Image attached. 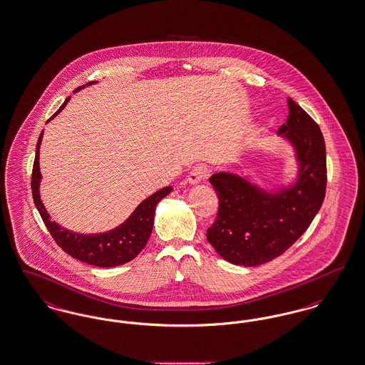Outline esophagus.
I'll return each instance as SVG.
<instances>
[{"label": "esophagus", "mask_w": 365, "mask_h": 365, "mask_svg": "<svg viewBox=\"0 0 365 365\" xmlns=\"http://www.w3.org/2000/svg\"><path fill=\"white\" fill-rule=\"evenodd\" d=\"M209 175V168L205 164H198L195 165L190 171V174L187 176V180L191 185H195L198 182H201L202 179H205Z\"/></svg>", "instance_id": "1"}]
</instances>
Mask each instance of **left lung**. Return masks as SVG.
<instances>
[{"instance_id":"left-lung-1","label":"left lung","mask_w":365,"mask_h":365,"mask_svg":"<svg viewBox=\"0 0 365 365\" xmlns=\"http://www.w3.org/2000/svg\"><path fill=\"white\" fill-rule=\"evenodd\" d=\"M287 104L289 116L279 134L297 152L299 173L293 186L268 192L238 175L209 178L219 210L207 238L225 260L237 265L255 267L283 255L312 223L326 195V143L320 127L292 98Z\"/></svg>"}]
</instances>
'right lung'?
Segmentation results:
<instances>
[{"label":"right lung","instance_id":"1","mask_svg":"<svg viewBox=\"0 0 365 365\" xmlns=\"http://www.w3.org/2000/svg\"><path fill=\"white\" fill-rule=\"evenodd\" d=\"M87 85H91V82ZM81 88L82 86L78 87L75 91ZM70 98L71 97H68L63 103L51 119H53L67 105ZM42 135L43 133H41L36 142L34 165H33V175H31V190H33L35 207L38 209L45 226L48 227L53 240L66 253H68L71 257L96 267H103V268L116 267L135 259L140 253V250L145 247L152 234L155 212H156L158 201L163 200L165 195H168L173 191V187L167 186L161 190L156 191L146 200H143L139 204L138 208L131 213V216L123 225L110 231L101 232V234L72 232L70 230L51 220V216L46 212L39 197V182L42 178L39 173V146H41Z\"/></svg>","mask_w":365,"mask_h":365}]
</instances>
